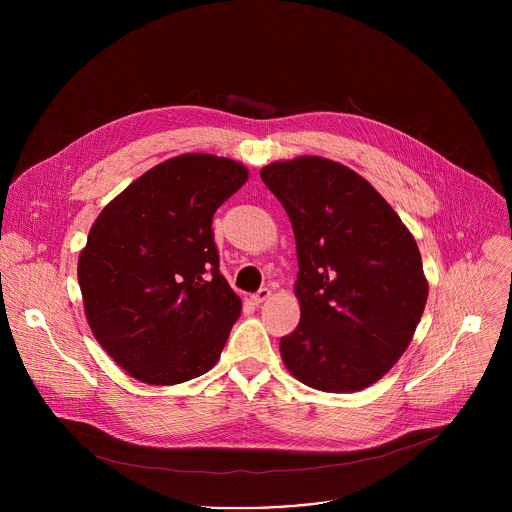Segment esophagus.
I'll list each match as a JSON object with an SVG mask.
<instances>
[{"label": "esophagus", "mask_w": 512, "mask_h": 512, "mask_svg": "<svg viewBox=\"0 0 512 512\" xmlns=\"http://www.w3.org/2000/svg\"><path fill=\"white\" fill-rule=\"evenodd\" d=\"M269 298H271V289H269V287H261L251 300H253V304H263V302L269 300Z\"/></svg>", "instance_id": "obj_1"}]
</instances>
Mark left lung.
Returning a JSON list of instances; mask_svg holds the SVG:
<instances>
[{
	"label": "left lung",
	"mask_w": 512,
	"mask_h": 512,
	"mask_svg": "<svg viewBox=\"0 0 512 512\" xmlns=\"http://www.w3.org/2000/svg\"><path fill=\"white\" fill-rule=\"evenodd\" d=\"M261 180L296 235L298 328L285 369L326 393L371 387L407 350L427 302L419 247L391 204L354 170L320 156L279 160Z\"/></svg>",
	"instance_id": "1"
}]
</instances>
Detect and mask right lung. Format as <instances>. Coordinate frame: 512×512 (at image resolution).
I'll list each match as a JSON object with an SVG mask.
<instances>
[{
	"label": "right lung",
	"mask_w": 512,
	"mask_h": 512,
	"mask_svg": "<svg viewBox=\"0 0 512 512\" xmlns=\"http://www.w3.org/2000/svg\"><path fill=\"white\" fill-rule=\"evenodd\" d=\"M249 170L212 154L170 158L97 216L79 255L85 316L105 352L145 385L208 373L241 316L218 271L212 214Z\"/></svg>",
	"instance_id": "1"
}]
</instances>
